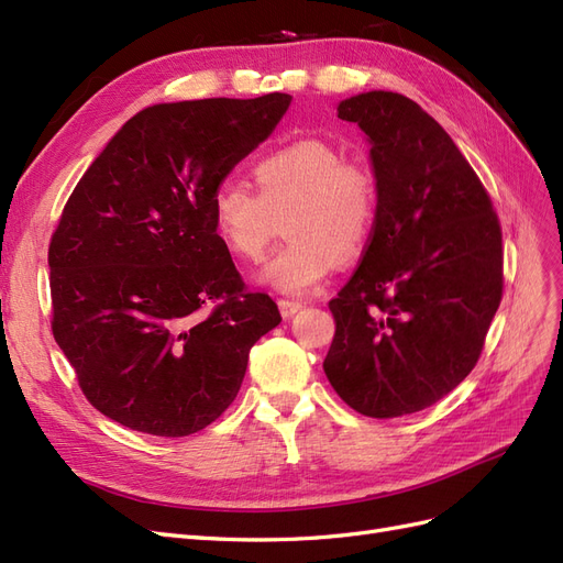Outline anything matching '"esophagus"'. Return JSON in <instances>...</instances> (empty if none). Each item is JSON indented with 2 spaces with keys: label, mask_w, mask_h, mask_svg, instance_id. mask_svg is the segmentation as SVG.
I'll use <instances>...</instances> for the list:
<instances>
[{
  "label": "esophagus",
  "mask_w": 563,
  "mask_h": 563,
  "mask_svg": "<svg viewBox=\"0 0 563 563\" xmlns=\"http://www.w3.org/2000/svg\"><path fill=\"white\" fill-rule=\"evenodd\" d=\"M279 312L284 319H291L296 312L302 310V302H296V300H279Z\"/></svg>",
  "instance_id": "obj_1"
}]
</instances>
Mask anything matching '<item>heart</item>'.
<instances>
[{
  "label": "heart",
  "mask_w": 563,
  "mask_h": 563,
  "mask_svg": "<svg viewBox=\"0 0 563 563\" xmlns=\"http://www.w3.org/2000/svg\"><path fill=\"white\" fill-rule=\"evenodd\" d=\"M258 195L240 180L220 183L211 197V220L220 242L240 261H261L284 218L291 244L261 269V284L300 296L347 263L368 242L378 211L376 178L364 164L319 139H302L269 152L255 164Z\"/></svg>",
  "instance_id": "b5f03b06"
}]
</instances>
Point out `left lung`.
<instances>
[{
	"instance_id": "1",
	"label": "left lung",
	"mask_w": 563,
	"mask_h": 563,
	"mask_svg": "<svg viewBox=\"0 0 563 563\" xmlns=\"http://www.w3.org/2000/svg\"><path fill=\"white\" fill-rule=\"evenodd\" d=\"M338 117L366 133L378 211L329 302V383L356 413L399 418L446 397L479 360L503 298V232L463 152L411 98L366 91Z\"/></svg>"
}]
</instances>
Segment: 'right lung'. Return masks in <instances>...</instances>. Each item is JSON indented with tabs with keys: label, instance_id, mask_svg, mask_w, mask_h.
<instances>
[{
	"label": "right lung",
	"instance_id": "1",
	"mask_svg": "<svg viewBox=\"0 0 563 563\" xmlns=\"http://www.w3.org/2000/svg\"><path fill=\"white\" fill-rule=\"evenodd\" d=\"M288 106L267 93L145 108L67 199L48 246L51 329L84 395L124 428L203 430L234 401L251 347L279 327L275 300L246 294L211 197Z\"/></svg>",
	"mask_w": 563,
	"mask_h": 563
}]
</instances>
